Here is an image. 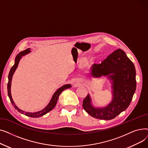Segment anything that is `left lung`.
<instances>
[{"instance_id":"left-lung-1","label":"left lung","mask_w":148,"mask_h":148,"mask_svg":"<svg viewBox=\"0 0 148 148\" xmlns=\"http://www.w3.org/2000/svg\"><path fill=\"white\" fill-rule=\"evenodd\" d=\"M90 73L95 78L107 76L112 81L113 99L106 107L97 108L92 105L88 94L83 101L84 110L97 119H114L128 108L136 91V69L133 63L125 52L118 49L100 64L92 65Z\"/></svg>"}]
</instances>
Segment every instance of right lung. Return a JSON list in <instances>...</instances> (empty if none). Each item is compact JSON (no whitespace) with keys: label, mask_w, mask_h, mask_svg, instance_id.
<instances>
[{"label":"right lung","mask_w":148,"mask_h":148,"mask_svg":"<svg viewBox=\"0 0 148 148\" xmlns=\"http://www.w3.org/2000/svg\"><path fill=\"white\" fill-rule=\"evenodd\" d=\"M30 49H27L24 51H21L20 53H19L16 58H15V64L14 65L12 66V68L10 69V71L8 75V97L10 99L11 102L12 103V104L13 105V106L15 107V109H16L18 112L22 113V114H24L25 115L27 116H29V117H32V118H39V117H41V116H42L43 115L45 114L46 113H47L48 112H49L50 111H51L53 108L55 107L57 101H58V99L59 98V97L60 95V94L62 93V92L68 89V88H70L71 87V84H65L64 85V86H62V87L59 88L58 89H57V90L54 92V94H53L50 103H49V104L44 109H42V110L40 111V112H35V113H29V112H26L23 111L21 110H20V108H18L16 105L15 104L14 101L12 98V96H11V81H12V75L15 71V69H17L18 65L19 64V62L21 59V58H22L23 56H25L26 54L29 53L30 52Z\"/></svg>","instance_id":"1"}]
</instances>
